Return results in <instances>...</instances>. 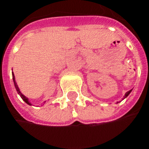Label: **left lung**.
Returning <instances> with one entry per match:
<instances>
[{
  "instance_id": "obj_1",
  "label": "left lung",
  "mask_w": 149,
  "mask_h": 149,
  "mask_svg": "<svg viewBox=\"0 0 149 149\" xmlns=\"http://www.w3.org/2000/svg\"><path fill=\"white\" fill-rule=\"evenodd\" d=\"M131 90H130V91H128V92H127L126 94H125V96H124V98H125V97H127V96L128 95H129V94L131 93Z\"/></svg>"
}]
</instances>
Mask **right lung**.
<instances>
[{"label":"right lung","mask_w":149,"mask_h":149,"mask_svg":"<svg viewBox=\"0 0 149 149\" xmlns=\"http://www.w3.org/2000/svg\"><path fill=\"white\" fill-rule=\"evenodd\" d=\"M13 79H14V86H15V88H16V90H17V92H18V94H19V95H20V96H21L22 99L24 100V101H25L26 104H31V103H30L29 101H28V99H27V98H26V96H24V95H22V93H21V92L19 91V88H18V85H17V84H16V82H15V80H14V74H13Z\"/></svg>","instance_id":"1"}]
</instances>
